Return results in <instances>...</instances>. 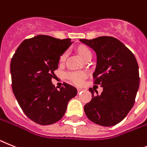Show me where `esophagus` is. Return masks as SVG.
<instances>
[{"mask_svg":"<svg viewBox=\"0 0 147 147\" xmlns=\"http://www.w3.org/2000/svg\"><path fill=\"white\" fill-rule=\"evenodd\" d=\"M84 90L82 88H78V92L79 93V92H81V91H83Z\"/></svg>","mask_w":147,"mask_h":147,"instance_id":"obj_1","label":"esophagus"}]
</instances>
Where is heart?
I'll use <instances>...</instances> for the list:
<instances>
[{
	"instance_id": "obj_1",
	"label": "heart",
	"mask_w": 147,
	"mask_h": 147,
	"mask_svg": "<svg viewBox=\"0 0 147 147\" xmlns=\"http://www.w3.org/2000/svg\"><path fill=\"white\" fill-rule=\"evenodd\" d=\"M78 52L79 54L80 57L83 60H85L87 57L90 56L91 51L90 49H87V47L81 46L78 48ZM66 57H67V53H63L60 57V62L63 63L66 60ZM66 78L68 79H69L70 81H72L73 83L76 84H80L82 83L84 78H85V73L83 71H76V72H69L66 74Z\"/></svg>"
}]
</instances>
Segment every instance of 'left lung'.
Here are the masks:
<instances>
[{
	"mask_svg": "<svg viewBox=\"0 0 147 147\" xmlns=\"http://www.w3.org/2000/svg\"><path fill=\"white\" fill-rule=\"evenodd\" d=\"M96 54L93 73L95 84L103 88L84 105L90 120L102 126H113L120 123L132 108L140 84L139 68L132 52L123 42L111 36L93 39H79ZM97 92V91H96Z\"/></svg>",
	"mask_w": 147,
	"mask_h": 147,
	"instance_id": "obj_1",
	"label": "left lung"
}]
</instances>
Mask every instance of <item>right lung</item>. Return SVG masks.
<instances>
[{"label":"right lung","instance_id":"right-lung-1","mask_svg":"<svg viewBox=\"0 0 147 147\" xmlns=\"http://www.w3.org/2000/svg\"><path fill=\"white\" fill-rule=\"evenodd\" d=\"M72 43L71 39L36 36L22 42L11 60L13 93L27 117L38 124L59 121L77 95L73 86L64 83L57 90L51 81L60 56Z\"/></svg>","mask_w":147,"mask_h":147}]
</instances>
